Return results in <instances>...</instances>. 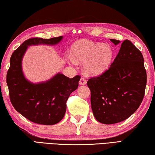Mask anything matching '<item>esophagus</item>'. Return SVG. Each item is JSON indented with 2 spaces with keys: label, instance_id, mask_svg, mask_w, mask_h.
Masks as SVG:
<instances>
[{
  "label": "esophagus",
  "instance_id": "1",
  "mask_svg": "<svg viewBox=\"0 0 155 155\" xmlns=\"http://www.w3.org/2000/svg\"><path fill=\"white\" fill-rule=\"evenodd\" d=\"M87 83V81L85 80V78H81V79L79 81V84L81 85H85V84Z\"/></svg>",
  "mask_w": 155,
  "mask_h": 155
}]
</instances>
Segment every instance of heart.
I'll return each instance as SVG.
<instances>
[{
	"mask_svg": "<svg viewBox=\"0 0 155 155\" xmlns=\"http://www.w3.org/2000/svg\"><path fill=\"white\" fill-rule=\"evenodd\" d=\"M72 54L74 58L68 57L70 62L85 61V71L89 74L97 75L108 68L113 57V50L109 45L81 40L72 45Z\"/></svg>",
	"mask_w": 155,
	"mask_h": 155,
	"instance_id": "b5f03b06",
	"label": "heart"
}]
</instances>
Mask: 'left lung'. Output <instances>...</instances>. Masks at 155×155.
<instances>
[{
  "label": "left lung",
  "mask_w": 155,
  "mask_h": 155,
  "mask_svg": "<svg viewBox=\"0 0 155 155\" xmlns=\"http://www.w3.org/2000/svg\"><path fill=\"white\" fill-rule=\"evenodd\" d=\"M110 40L115 45L120 43ZM146 81L142 53L130 41L125 40L109 68L87 81L91 109L97 121L114 124L131 116L142 102Z\"/></svg>",
  "instance_id": "obj_1"
}]
</instances>
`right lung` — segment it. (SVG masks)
<instances>
[{"mask_svg": "<svg viewBox=\"0 0 155 155\" xmlns=\"http://www.w3.org/2000/svg\"><path fill=\"white\" fill-rule=\"evenodd\" d=\"M63 36L49 39L35 37L24 41L14 51L7 74L11 102L17 111L33 123L55 125L65 115L66 101L70 94L78 88L81 77L70 78L60 73L46 82L35 84L25 78L21 61L28 47L35 45H54Z\"/></svg>", "mask_w": 155, "mask_h": 155, "instance_id": "1", "label": "right lung"}]
</instances>
